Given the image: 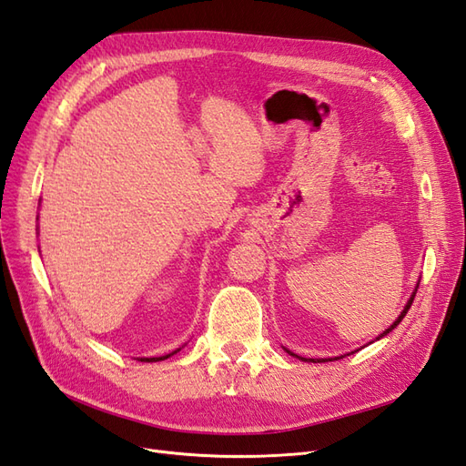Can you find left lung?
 <instances>
[{
    "label": "left lung",
    "mask_w": 466,
    "mask_h": 466,
    "mask_svg": "<svg viewBox=\"0 0 466 466\" xmlns=\"http://www.w3.org/2000/svg\"><path fill=\"white\" fill-rule=\"evenodd\" d=\"M417 288H420V283H417L415 285V289H413V293H411V297H410V299H408V303H405V307H403V311L400 313V317L396 319V320H393V323L384 330V332H381V335L376 339V340H380V339H384L386 335H388V332H391L393 329H396L400 323H401V319L405 317V313H408L410 311V307H411V303H413V297H415V293H417ZM285 350H288V349H285ZM291 356H295V358H299V360H303V362H329V360H332V358H303V356H297V354H293L291 350H288ZM352 354V352H350ZM337 358H342V356H335V360H337Z\"/></svg>",
    "instance_id": "obj_1"
}]
</instances>
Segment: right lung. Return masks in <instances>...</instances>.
<instances>
[{"instance_id": "right-lung-1", "label": "right lung", "mask_w": 466, "mask_h": 466, "mask_svg": "<svg viewBox=\"0 0 466 466\" xmlns=\"http://www.w3.org/2000/svg\"><path fill=\"white\" fill-rule=\"evenodd\" d=\"M178 350H181V349H177V350H173L171 354H165V356H153V358H137V360H139V362H159V360H165V358H169V356L177 354Z\"/></svg>"}]
</instances>
